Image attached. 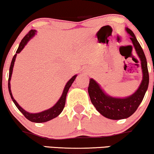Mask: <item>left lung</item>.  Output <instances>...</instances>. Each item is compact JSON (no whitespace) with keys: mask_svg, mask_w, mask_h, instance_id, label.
Masks as SVG:
<instances>
[{"mask_svg":"<svg viewBox=\"0 0 154 154\" xmlns=\"http://www.w3.org/2000/svg\"><path fill=\"white\" fill-rule=\"evenodd\" d=\"M125 31L129 33L130 38L141 62L142 80L137 90L131 95L121 98L110 96L106 93L97 82L93 79H90L88 87L90 100L97 111L103 116L111 120L127 119L133 114L142 102L149 86V71L144 51L134 33L127 27L125 28Z\"/></svg>","mask_w":154,"mask_h":154,"instance_id":"8db88e82","label":"left lung"}]
</instances>
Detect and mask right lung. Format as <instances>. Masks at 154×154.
Listing matches in <instances>:
<instances>
[{
  "instance_id": "obj_1",
  "label": "right lung",
  "mask_w": 154,
  "mask_h": 154,
  "mask_svg": "<svg viewBox=\"0 0 154 154\" xmlns=\"http://www.w3.org/2000/svg\"><path fill=\"white\" fill-rule=\"evenodd\" d=\"M35 33H36V31L33 30L32 29V30H31L26 35H25L24 38L22 40V41H21V43H20V45H19L18 49L17 50L16 54H14L13 58H12L11 64H10V66L9 79H8V90H9V92H10V97H11V99L12 100V101H13L14 104H15L17 108L19 110L23 113V115H24V116L29 120V121H30L31 122H34V123H45V122L49 121L50 120L57 117L58 116L62 113V111H63V109H64V106H65L67 92H68L69 88H70L71 85H72L73 81H75L77 75H73V76L71 78L68 82H67L66 85H65V87L64 88V90H63L62 96L60 97V98L59 99V100L57 102L56 104H54L53 106L51 107V108L48 109L47 110L41 111V112L33 113H29L28 111H25L22 107H21L20 105H19L18 103L17 102V101L14 100L13 96H12L11 89H10V80H11L12 71H13V67H14V62H15L17 55V54L20 53V52L24 49L25 45H26V44L28 43V42L30 41L33 36H34Z\"/></svg>"
}]
</instances>
